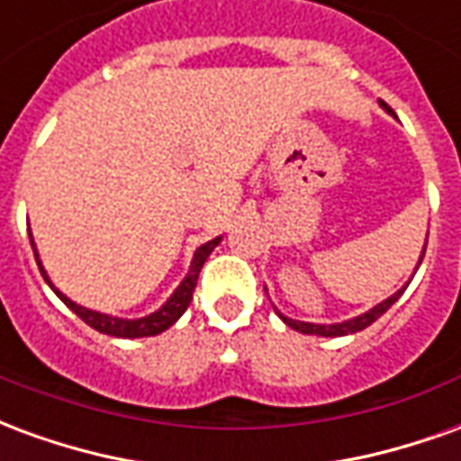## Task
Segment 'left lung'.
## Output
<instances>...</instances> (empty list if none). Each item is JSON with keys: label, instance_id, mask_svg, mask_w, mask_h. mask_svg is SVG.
<instances>
[{"label": "left lung", "instance_id": "obj_1", "mask_svg": "<svg viewBox=\"0 0 461 461\" xmlns=\"http://www.w3.org/2000/svg\"><path fill=\"white\" fill-rule=\"evenodd\" d=\"M380 105L385 108L387 113H393V111H390L385 104H380ZM425 247H427V244H425ZM425 247H422V254H420V259H417L415 271L420 269V264H422V257H425ZM415 271H412V274H415ZM407 284H410V281H407ZM407 284L402 286V289H397L393 296H387L385 301H380V303H377V306H373L370 311L360 313V316H356V319L343 321V323H309V321H296V319H289V316H284V313H281L276 306H274V311L279 313V319L284 321V323H286L289 329L299 330V333H306V336H323V339H339V336H350V333H357V330L367 329L370 323H375V321L380 319V316H383V313H385V311L390 309V306H393L397 299H400V296H402V291L407 289Z\"/></svg>", "mask_w": 461, "mask_h": 461}]
</instances>
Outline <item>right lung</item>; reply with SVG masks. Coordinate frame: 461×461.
Wrapping results in <instances>:
<instances>
[{"label": "right lung", "mask_w": 461, "mask_h": 461, "mask_svg": "<svg viewBox=\"0 0 461 461\" xmlns=\"http://www.w3.org/2000/svg\"><path fill=\"white\" fill-rule=\"evenodd\" d=\"M29 240H32L34 259L36 264H39V271H41L44 281L51 286V289H54L56 296L64 301L68 309L74 311L78 319L86 321L91 329H95L98 333H105V336H115V339H145V336H158V333H162V330H167L172 323H175V321L180 319L182 313L187 311V306H190V301H192V291H194V284H197V276H200L202 264L207 261V257L214 251V247L220 244L221 237H214V240H210L207 244L197 247L194 257H192L190 271H187V276L180 281V286L172 291L170 299L165 301L160 309L152 311V313H148V316H142V319H118V316H111V313H101V311L86 309V306H81V303H76V301L68 299V296L56 289L54 284H51V279H49L44 264H41V259H39V249H36L32 231H29Z\"/></svg>", "instance_id": "obj_1"}]
</instances>
